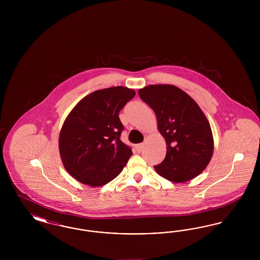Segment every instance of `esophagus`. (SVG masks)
Here are the masks:
<instances>
[{"label": "esophagus", "instance_id": "esophagus-1", "mask_svg": "<svg viewBox=\"0 0 260 260\" xmlns=\"http://www.w3.org/2000/svg\"><path fill=\"white\" fill-rule=\"evenodd\" d=\"M143 146H144V143H139V144H137V145H136V151H137L138 153L141 152L142 149H143Z\"/></svg>", "mask_w": 260, "mask_h": 260}]
</instances>
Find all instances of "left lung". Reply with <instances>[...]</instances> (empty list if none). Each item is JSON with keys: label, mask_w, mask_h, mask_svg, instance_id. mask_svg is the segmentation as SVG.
Instances as JSON below:
<instances>
[{"label": "left lung", "mask_w": 260, "mask_h": 260, "mask_svg": "<svg viewBox=\"0 0 260 260\" xmlns=\"http://www.w3.org/2000/svg\"><path fill=\"white\" fill-rule=\"evenodd\" d=\"M154 110L167 154L155 171L175 183L189 181L209 165L213 153L210 124L198 104L173 85H151L138 90Z\"/></svg>", "instance_id": "left-lung-1"}]
</instances>
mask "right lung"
<instances>
[{"label":"right lung","mask_w":260,"mask_h":260,"mask_svg":"<svg viewBox=\"0 0 260 260\" xmlns=\"http://www.w3.org/2000/svg\"><path fill=\"white\" fill-rule=\"evenodd\" d=\"M135 95L134 89L122 86L99 89L69 113L58 145L62 164L76 180L99 187L123 171L133 151L120 139L124 125L119 112Z\"/></svg>","instance_id":"1"}]
</instances>
